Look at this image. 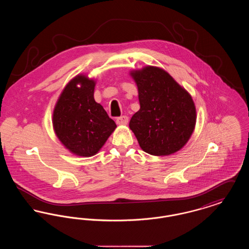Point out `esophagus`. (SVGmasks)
Masks as SVG:
<instances>
[{"label": "esophagus", "mask_w": 249, "mask_h": 249, "mask_svg": "<svg viewBox=\"0 0 249 249\" xmlns=\"http://www.w3.org/2000/svg\"><path fill=\"white\" fill-rule=\"evenodd\" d=\"M128 121H129L128 117L122 116V117H119V118L117 119V124H118V125H127V124H128Z\"/></svg>", "instance_id": "obj_1"}]
</instances>
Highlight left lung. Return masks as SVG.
<instances>
[{
  "instance_id": "1",
  "label": "left lung",
  "mask_w": 249,
  "mask_h": 249,
  "mask_svg": "<svg viewBox=\"0 0 249 249\" xmlns=\"http://www.w3.org/2000/svg\"><path fill=\"white\" fill-rule=\"evenodd\" d=\"M130 74L137 85L140 109L129 126L140 147L153 156L178 152L190 140L196 125L191 95L160 67L148 65Z\"/></svg>"
}]
</instances>
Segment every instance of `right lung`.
I'll return each instance as SVG.
<instances>
[{
	"label": "right lung",
	"mask_w": 249,
	"mask_h": 249,
	"mask_svg": "<svg viewBox=\"0 0 249 249\" xmlns=\"http://www.w3.org/2000/svg\"><path fill=\"white\" fill-rule=\"evenodd\" d=\"M96 81L77 74L65 86L53 110V129L66 149L79 157L97 154L117 128L94 100Z\"/></svg>",
	"instance_id": "obj_1"
}]
</instances>
